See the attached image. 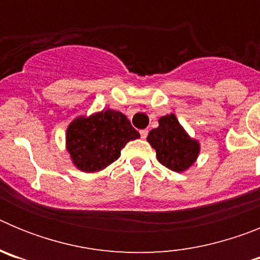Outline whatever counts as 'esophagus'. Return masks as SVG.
<instances>
[{"mask_svg":"<svg viewBox=\"0 0 260 260\" xmlns=\"http://www.w3.org/2000/svg\"><path fill=\"white\" fill-rule=\"evenodd\" d=\"M141 137L143 138V139H146L147 138V135H148V128H143V130H141Z\"/></svg>","mask_w":260,"mask_h":260,"instance_id":"obj_1","label":"esophagus"}]
</instances>
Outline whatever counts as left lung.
<instances>
[{
    "label": "left lung",
    "mask_w": 260,
    "mask_h": 260,
    "mask_svg": "<svg viewBox=\"0 0 260 260\" xmlns=\"http://www.w3.org/2000/svg\"><path fill=\"white\" fill-rule=\"evenodd\" d=\"M147 141L156 151L158 162L173 172H183L195 162L199 143L187 135L174 114L158 119V127L151 130Z\"/></svg>",
    "instance_id": "8db88e82"
}]
</instances>
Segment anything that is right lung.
Segmentation results:
<instances>
[{
	"mask_svg": "<svg viewBox=\"0 0 260 260\" xmlns=\"http://www.w3.org/2000/svg\"><path fill=\"white\" fill-rule=\"evenodd\" d=\"M141 137L125 114L113 109L78 117L66 132V148L82 172H99L114 162L130 141Z\"/></svg>",
	"mask_w": 260,
	"mask_h": 260,
	"instance_id": "add662e5",
	"label": "right lung"
}]
</instances>
